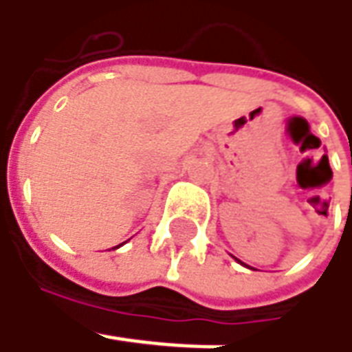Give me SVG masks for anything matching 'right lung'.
<instances>
[{"label": "right lung", "mask_w": 352, "mask_h": 352, "mask_svg": "<svg viewBox=\"0 0 352 352\" xmlns=\"http://www.w3.org/2000/svg\"><path fill=\"white\" fill-rule=\"evenodd\" d=\"M116 249H117V247H116Z\"/></svg>", "instance_id": "right-lung-1"}]
</instances>
